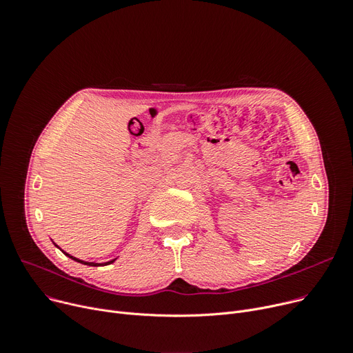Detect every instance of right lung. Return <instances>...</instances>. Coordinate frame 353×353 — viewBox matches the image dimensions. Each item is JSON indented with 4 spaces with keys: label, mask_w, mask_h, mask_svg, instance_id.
I'll return each instance as SVG.
<instances>
[{
    "label": "right lung",
    "mask_w": 353,
    "mask_h": 353,
    "mask_svg": "<svg viewBox=\"0 0 353 353\" xmlns=\"http://www.w3.org/2000/svg\"><path fill=\"white\" fill-rule=\"evenodd\" d=\"M52 243H54V242H52ZM54 246H55V248H59V246H57V245H55V243H54ZM59 249H60V248H59ZM60 250H61V249H60ZM61 252H63V253H64L65 256H68L70 259H72V261H76V262H79V263H81V265H87V266H103V265L105 266V265H111V263H113V262L116 261V259H117V257H116V259H113V261H110V262H105V263H96V262H85V261H81V259H77V257H74V256L68 254V253H67V252H64V250H61Z\"/></svg>",
    "instance_id": "right-lung-1"
}]
</instances>
